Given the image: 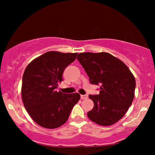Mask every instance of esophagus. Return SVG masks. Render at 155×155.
Here are the masks:
<instances>
[{"label": "esophagus", "instance_id": "1", "mask_svg": "<svg viewBox=\"0 0 155 155\" xmlns=\"http://www.w3.org/2000/svg\"><path fill=\"white\" fill-rule=\"evenodd\" d=\"M88 98V96L87 95H81V98L82 100L84 99H87Z\"/></svg>", "mask_w": 155, "mask_h": 155}]
</instances>
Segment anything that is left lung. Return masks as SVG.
<instances>
[{
  "label": "left lung",
  "instance_id": "left-lung-1",
  "mask_svg": "<svg viewBox=\"0 0 155 155\" xmlns=\"http://www.w3.org/2000/svg\"><path fill=\"white\" fill-rule=\"evenodd\" d=\"M78 61L91 84L101 85L98 95H89L94 107L87 113L91 121L111 126L122 118L135 96V79L127 65L108 52H81Z\"/></svg>",
  "mask_w": 155,
  "mask_h": 155
}]
</instances>
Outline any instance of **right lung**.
Segmentation results:
<instances>
[{
	"instance_id": "right-lung-1",
	"label": "right lung",
	"mask_w": 155,
	"mask_h": 155,
	"mask_svg": "<svg viewBox=\"0 0 155 155\" xmlns=\"http://www.w3.org/2000/svg\"><path fill=\"white\" fill-rule=\"evenodd\" d=\"M78 53L48 51L31 61L22 77V103L36 124L46 128L64 124L81 96L78 93L65 94L57 91L58 83L68 65Z\"/></svg>"
}]
</instances>
